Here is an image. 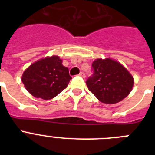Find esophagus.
<instances>
[{
  "mask_svg": "<svg viewBox=\"0 0 155 155\" xmlns=\"http://www.w3.org/2000/svg\"><path fill=\"white\" fill-rule=\"evenodd\" d=\"M79 76L81 77V78H85V74L84 73V72H80V74H79Z\"/></svg>",
  "mask_w": 155,
  "mask_h": 155,
  "instance_id": "esophagus-1",
  "label": "esophagus"
}]
</instances>
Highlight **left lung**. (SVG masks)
<instances>
[{
  "mask_svg": "<svg viewBox=\"0 0 155 155\" xmlns=\"http://www.w3.org/2000/svg\"><path fill=\"white\" fill-rule=\"evenodd\" d=\"M91 67L93 74L86 84L100 102L117 103L130 94L134 78L121 64L112 59H97Z\"/></svg>",
  "mask_w": 155,
  "mask_h": 155,
  "instance_id": "obj_1",
  "label": "left lung"
}]
</instances>
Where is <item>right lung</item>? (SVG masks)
Wrapping results in <instances>:
<instances>
[{
  "mask_svg": "<svg viewBox=\"0 0 155 155\" xmlns=\"http://www.w3.org/2000/svg\"><path fill=\"white\" fill-rule=\"evenodd\" d=\"M71 79L69 70L58 56L47 57L33 63L23 73L21 81L35 98L49 100L68 87Z\"/></svg>",
  "mask_w": 155,
  "mask_h": 155,
  "instance_id": "1",
  "label": "right lung"
}]
</instances>
